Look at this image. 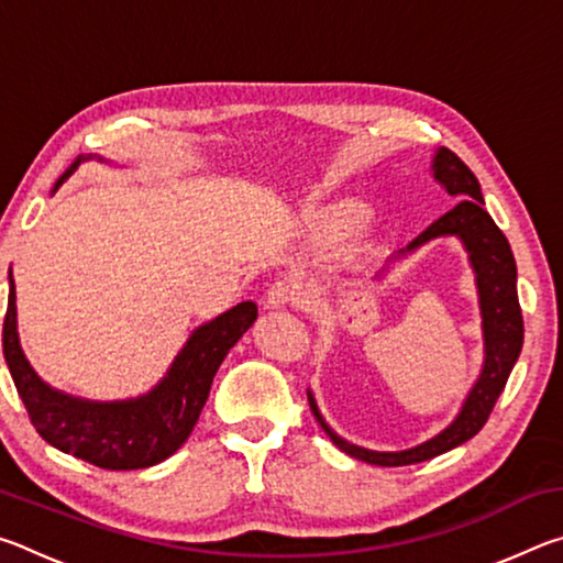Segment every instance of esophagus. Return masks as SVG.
Segmentation results:
<instances>
[{"mask_svg":"<svg viewBox=\"0 0 563 563\" xmlns=\"http://www.w3.org/2000/svg\"><path fill=\"white\" fill-rule=\"evenodd\" d=\"M298 300H300V285L292 278L275 280L268 288V295H265V302H268V308L273 310L288 308V305H295Z\"/></svg>","mask_w":563,"mask_h":563,"instance_id":"34e87169","label":"esophagus"}]
</instances>
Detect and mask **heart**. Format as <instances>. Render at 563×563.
I'll use <instances>...</instances> for the list:
<instances>
[{
  "mask_svg": "<svg viewBox=\"0 0 563 563\" xmlns=\"http://www.w3.org/2000/svg\"><path fill=\"white\" fill-rule=\"evenodd\" d=\"M328 221L335 228H355L362 221V208H357L355 203H340L330 208Z\"/></svg>",
  "mask_w": 563,
  "mask_h": 563,
  "instance_id": "heart-1",
  "label": "heart"
}]
</instances>
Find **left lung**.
<instances>
[{"label":"left lung","instance_id":"left-lung-1","mask_svg":"<svg viewBox=\"0 0 563 563\" xmlns=\"http://www.w3.org/2000/svg\"><path fill=\"white\" fill-rule=\"evenodd\" d=\"M432 176L437 184L454 198L456 206L442 218H437V221L427 228V231L419 233L407 247H399L393 258H389V263L405 258V255L419 251V247L430 241H437V238L452 235L464 245L474 271L476 295H479L484 362L479 377H476V383L472 385L470 395L464 397L462 409L456 412L452 422L446 424L440 434H434L427 442L409 446V450L402 452H375L367 450V446H357L342 440L338 432H332L325 417L320 415L316 397H312L308 389V402L312 415H316L332 444L345 454L355 456L360 462L377 466H405L427 462L432 460V456H440L454 450V446L464 444L466 440H472L489 419L514 365H517L523 345V320L517 295V263H514V253L507 235L499 231L497 223L492 221V216L484 211L479 180H476L472 170L464 166V161L452 154L450 148L434 151ZM385 271L379 273L377 278H383Z\"/></svg>","mask_w":563,"mask_h":563}]
</instances>
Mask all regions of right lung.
I'll return each instance as SVG.
<instances>
[{
  "mask_svg": "<svg viewBox=\"0 0 563 563\" xmlns=\"http://www.w3.org/2000/svg\"><path fill=\"white\" fill-rule=\"evenodd\" d=\"M101 156H79L56 180L52 194L84 161ZM258 318L255 302L245 300L203 322L190 332L186 345L170 362L168 373L146 395L131 399H84L54 389L34 373L16 332V292L9 268V305L2 332L9 375L30 412L34 430L64 454L111 472L146 470L168 460L188 440L211 393L213 377L228 352Z\"/></svg>",
  "mask_w": 563,
  "mask_h": 563,
  "instance_id": "right-lung-1",
  "label": "right lung"
}]
</instances>
